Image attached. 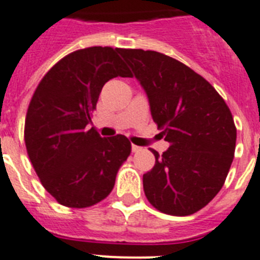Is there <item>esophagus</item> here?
Returning a JSON list of instances; mask_svg holds the SVG:
<instances>
[{
  "label": "esophagus",
  "mask_w": 260,
  "mask_h": 260,
  "mask_svg": "<svg viewBox=\"0 0 260 260\" xmlns=\"http://www.w3.org/2000/svg\"><path fill=\"white\" fill-rule=\"evenodd\" d=\"M132 150H133V152H139V151H141L142 148L139 146H135V144H133Z\"/></svg>",
  "instance_id": "34e87169"
}]
</instances>
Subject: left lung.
I'll list each match as a JSON object with an SVG mask.
<instances>
[{
  "label": "left lung",
  "mask_w": 260,
  "mask_h": 260,
  "mask_svg": "<svg viewBox=\"0 0 260 260\" xmlns=\"http://www.w3.org/2000/svg\"><path fill=\"white\" fill-rule=\"evenodd\" d=\"M150 102L151 114L171 147L155 150L143 174L147 199L156 210L189 216L221 190L236 150L237 130L224 99L182 62L155 50L118 49Z\"/></svg>",
  "instance_id": "obj_1"
}]
</instances>
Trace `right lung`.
Segmentation results:
<instances>
[{
    "label": "right lung",
    "instance_id": "obj_1",
    "mask_svg": "<svg viewBox=\"0 0 260 260\" xmlns=\"http://www.w3.org/2000/svg\"><path fill=\"white\" fill-rule=\"evenodd\" d=\"M117 53L110 47L70 53L40 80L28 105L27 153L45 190L66 207H91L107 198L132 152L123 135L102 138L88 128L104 84L133 77Z\"/></svg>",
    "mask_w": 260,
    "mask_h": 260
}]
</instances>
